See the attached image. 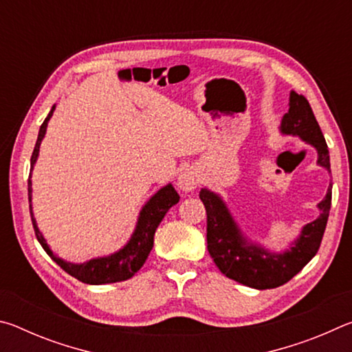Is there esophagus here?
I'll use <instances>...</instances> for the list:
<instances>
[{
  "label": "esophagus",
  "instance_id": "34e87169",
  "mask_svg": "<svg viewBox=\"0 0 352 352\" xmlns=\"http://www.w3.org/2000/svg\"><path fill=\"white\" fill-rule=\"evenodd\" d=\"M199 183H200V175H199V170L195 169L194 166H186V168L182 169L180 175L177 178L178 188L184 190V192H190V190H194L199 186Z\"/></svg>",
  "mask_w": 352,
  "mask_h": 352
}]
</instances>
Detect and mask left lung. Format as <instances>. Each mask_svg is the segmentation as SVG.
<instances>
[{"instance_id": "left-lung-1", "label": "left lung", "mask_w": 352, "mask_h": 352, "mask_svg": "<svg viewBox=\"0 0 352 352\" xmlns=\"http://www.w3.org/2000/svg\"><path fill=\"white\" fill-rule=\"evenodd\" d=\"M279 130L283 135L298 136L317 148V164L331 172L324 136L305 96L290 91L289 111L283 116ZM200 200L206 208L208 252L219 270L243 285L264 290L290 281L317 254L329 217L332 184L327 188L326 197L318 204L320 216L302 226L301 234L283 253L269 252L259 243L248 241L219 194L204 188L200 190Z\"/></svg>"}]
</instances>
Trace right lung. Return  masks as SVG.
Wrapping results in <instances>:
<instances>
[{"mask_svg":"<svg viewBox=\"0 0 352 352\" xmlns=\"http://www.w3.org/2000/svg\"><path fill=\"white\" fill-rule=\"evenodd\" d=\"M54 110H56V105L52 107L50 115L46 116V119L38 130V138H37V142H35V147L31 157V170L34 169V164L38 158L40 144L45 138L47 122H50ZM28 195H29V210H31L34 231L40 242V245L43 247L45 252L51 256V259L54 261L57 265H60L68 275L74 276L82 283L93 284V285L119 283V281H126V279L132 278L135 273L144 265L147 256L151 253V250L153 247L155 231H157L160 222H162L163 217L166 216V212H168L170 208L175 204H178V200H180V195L177 194L174 186H172L170 183L166 184V186L160 189L157 194H153L152 197L148 199L147 204L142 206L132 237H130L129 242L119 250V252L113 253L110 256H104V258L90 259L83 262V264H73V262L63 261L62 258H58L57 254L52 253V250L50 248V245H47L46 239L43 237V234H41V231L38 230L37 222H35L34 219L32 205H31V200H32L31 175H29V180H28Z\"/></svg>","mask_w":352,"mask_h":352,"instance_id":"add662e5","label":"right lung"}]
</instances>
